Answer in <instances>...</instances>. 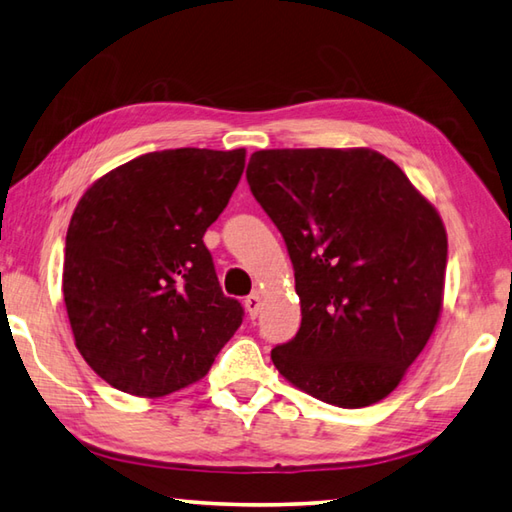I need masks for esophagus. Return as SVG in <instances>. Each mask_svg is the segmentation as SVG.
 Masks as SVG:
<instances>
[{"mask_svg":"<svg viewBox=\"0 0 512 512\" xmlns=\"http://www.w3.org/2000/svg\"><path fill=\"white\" fill-rule=\"evenodd\" d=\"M244 306H246V313L255 319L259 315V308H262V299H259L257 293H253L244 299Z\"/></svg>","mask_w":512,"mask_h":512,"instance_id":"1","label":"esophagus"}]
</instances>
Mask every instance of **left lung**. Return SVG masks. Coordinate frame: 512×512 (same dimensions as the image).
I'll return each mask as SVG.
<instances>
[{
	"label": "left lung",
	"instance_id": "8db88e82",
	"mask_svg": "<svg viewBox=\"0 0 512 512\" xmlns=\"http://www.w3.org/2000/svg\"><path fill=\"white\" fill-rule=\"evenodd\" d=\"M246 179L284 237L302 304V326L273 348V364L326 404L384 399L442 310L448 239L437 210L368 148L257 150Z\"/></svg>",
	"mask_w": 512,
	"mask_h": 512
}]
</instances>
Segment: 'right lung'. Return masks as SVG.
I'll list each match as a JSON object with an SVG mask.
<instances>
[{
  "mask_svg": "<svg viewBox=\"0 0 512 512\" xmlns=\"http://www.w3.org/2000/svg\"><path fill=\"white\" fill-rule=\"evenodd\" d=\"M246 150L146 153L90 186L70 219L64 302L77 350L113 388L164 397L213 366L244 308L219 286L206 228Z\"/></svg>",
  "mask_w": 512,
  "mask_h": 512,
  "instance_id": "right-lung-1",
  "label": "right lung"
}]
</instances>
